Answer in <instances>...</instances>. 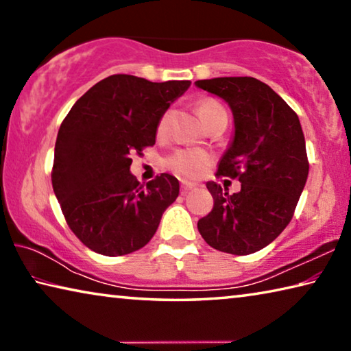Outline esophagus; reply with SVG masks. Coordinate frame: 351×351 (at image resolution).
<instances>
[{
	"instance_id": "1",
	"label": "esophagus",
	"mask_w": 351,
	"mask_h": 351,
	"mask_svg": "<svg viewBox=\"0 0 351 351\" xmlns=\"http://www.w3.org/2000/svg\"><path fill=\"white\" fill-rule=\"evenodd\" d=\"M192 189H195V184L187 182V181H182V182H181V192H182V193H187L189 190H192Z\"/></svg>"
}]
</instances>
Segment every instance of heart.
<instances>
[{"instance_id": "heart-1", "label": "heart", "mask_w": 351, "mask_h": 351, "mask_svg": "<svg viewBox=\"0 0 351 351\" xmlns=\"http://www.w3.org/2000/svg\"><path fill=\"white\" fill-rule=\"evenodd\" d=\"M224 108L221 104L217 102L213 99H203L198 102V112L203 121L206 122L213 112L223 111ZM170 111H165L158 122V136L162 138V136L167 134L169 130V122H170ZM213 162V156L206 150H201V148H180L170 154L167 158V165L169 169L175 171L176 175H180L186 180H197V178L203 176L207 169L210 167Z\"/></svg>"}]
</instances>
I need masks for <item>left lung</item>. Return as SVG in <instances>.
<instances>
[{
  "label": "left lung",
  "mask_w": 351,
  "mask_h": 351,
  "mask_svg": "<svg viewBox=\"0 0 351 351\" xmlns=\"http://www.w3.org/2000/svg\"><path fill=\"white\" fill-rule=\"evenodd\" d=\"M234 112L235 136L217 176L239 180V193L217 182L206 186L213 209L198 230L213 249L234 255L254 254L274 241L289 224L305 187L310 162L295 111L254 77L198 80Z\"/></svg>",
  "instance_id": "obj_1"
}]
</instances>
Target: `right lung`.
Masks as SVG:
<instances>
[{
    "label": "right lung",
    "mask_w": 351,
    "mask_h": 351,
    "mask_svg": "<svg viewBox=\"0 0 351 351\" xmlns=\"http://www.w3.org/2000/svg\"><path fill=\"white\" fill-rule=\"evenodd\" d=\"M189 86V80L114 74L90 88L63 119L52 187L69 229L91 251L119 257L144 247L178 198L175 176L162 173L144 186L130 165L154 145L159 119Z\"/></svg>",
    "instance_id": "obj_1"
}]
</instances>
